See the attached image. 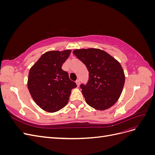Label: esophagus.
<instances>
[{
	"label": "esophagus",
	"instance_id": "obj_1",
	"mask_svg": "<svg viewBox=\"0 0 155 155\" xmlns=\"http://www.w3.org/2000/svg\"><path fill=\"white\" fill-rule=\"evenodd\" d=\"M76 85H77V86H78V87H79V79H78V80H76Z\"/></svg>",
	"mask_w": 155,
	"mask_h": 155
}]
</instances>
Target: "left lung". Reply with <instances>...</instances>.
Wrapping results in <instances>:
<instances>
[{
	"instance_id": "8db88e82",
	"label": "left lung",
	"mask_w": 155,
	"mask_h": 155,
	"mask_svg": "<svg viewBox=\"0 0 155 155\" xmlns=\"http://www.w3.org/2000/svg\"><path fill=\"white\" fill-rule=\"evenodd\" d=\"M73 54L85 64L89 72L87 83L80 85L87 104L100 110L114 105L125 83L120 63L106 51L97 48L76 49Z\"/></svg>"
}]
</instances>
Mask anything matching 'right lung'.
I'll return each instance as SVG.
<instances>
[{
  "label": "right lung",
  "instance_id": "add662e5",
  "mask_svg": "<svg viewBox=\"0 0 155 155\" xmlns=\"http://www.w3.org/2000/svg\"><path fill=\"white\" fill-rule=\"evenodd\" d=\"M71 53L70 50L49 51L31 67L28 88L35 104L42 109L54 112L67 104L72 89L77 87L61 68Z\"/></svg>",
  "mask_w": 155,
  "mask_h": 155
}]
</instances>
